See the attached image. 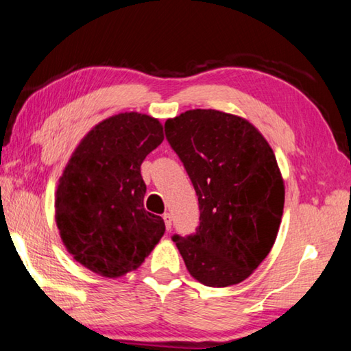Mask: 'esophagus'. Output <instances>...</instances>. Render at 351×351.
<instances>
[{
	"instance_id": "34e87169",
	"label": "esophagus",
	"mask_w": 351,
	"mask_h": 351,
	"mask_svg": "<svg viewBox=\"0 0 351 351\" xmlns=\"http://www.w3.org/2000/svg\"><path fill=\"white\" fill-rule=\"evenodd\" d=\"M163 220H165V226H166V230H171V225H172V216L169 213H165L163 214Z\"/></svg>"
}]
</instances>
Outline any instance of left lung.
<instances>
[{"label": "left lung", "mask_w": 351, "mask_h": 351, "mask_svg": "<svg viewBox=\"0 0 351 351\" xmlns=\"http://www.w3.org/2000/svg\"><path fill=\"white\" fill-rule=\"evenodd\" d=\"M166 140L185 166L199 199V226L174 234L193 278L228 287L268 256L284 213L285 188L274 152L241 117L186 110L165 123Z\"/></svg>", "instance_id": "left-lung-1"}]
</instances>
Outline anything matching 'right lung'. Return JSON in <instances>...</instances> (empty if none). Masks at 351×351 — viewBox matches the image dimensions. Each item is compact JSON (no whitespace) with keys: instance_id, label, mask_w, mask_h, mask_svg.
Returning a JSON list of instances; mask_svg holds the SVG:
<instances>
[{"instance_id":"right-lung-1","label":"right lung","mask_w":351,"mask_h":351,"mask_svg":"<svg viewBox=\"0 0 351 351\" xmlns=\"http://www.w3.org/2000/svg\"><path fill=\"white\" fill-rule=\"evenodd\" d=\"M163 141L149 115L125 112L82 140L60 179L57 225L75 261L104 278L138 268L165 234L160 216L143 206L145 157Z\"/></svg>"}]
</instances>
